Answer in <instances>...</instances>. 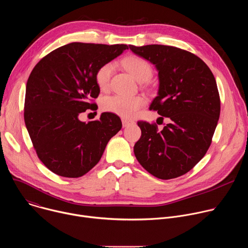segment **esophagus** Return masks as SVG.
<instances>
[{
  "instance_id": "1",
  "label": "esophagus",
  "mask_w": 248,
  "mask_h": 248,
  "mask_svg": "<svg viewBox=\"0 0 248 248\" xmlns=\"http://www.w3.org/2000/svg\"><path fill=\"white\" fill-rule=\"evenodd\" d=\"M122 123H123V126H124V127H126V126H128V125H130V124H133L132 121L126 120V119H123V120H122Z\"/></svg>"
}]
</instances>
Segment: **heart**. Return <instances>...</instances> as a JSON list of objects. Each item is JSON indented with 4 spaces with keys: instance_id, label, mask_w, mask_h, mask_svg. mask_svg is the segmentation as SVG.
<instances>
[{
    "instance_id": "heart-1",
    "label": "heart",
    "mask_w": 248,
    "mask_h": 248,
    "mask_svg": "<svg viewBox=\"0 0 248 248\" xmlns=\"http://www.w3.org/2000/svg\"><path fill=\"white\" fill-rule=\"evenodd\" d=\"M124 66L129 74L138 81H145L152 75L150 63L138 56H128L123 60ZM114 70V63L107 62L101 65L96 72L95 80L98 87L102 90L107 89ZM145 104V98L140 95L127 96L115 94L107 96L102 100V109L106 112L113 113L124 119L133 118L138 110Z\"/></svg>"
}]
</instances>
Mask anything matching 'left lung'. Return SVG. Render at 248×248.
I'll return each mask as SVG.
<instances>
[{
  "instance_id": "1",
  "label": "left lung",
  "mask_w": 248,
  "mask_h": 248,
  "mask_svg": "<svg viewBox=\"0 0 248 248\" xmlns=\"http://www.w3.org/2000/svg\"><path fill=\"white\" fill-rule=\"evenodd\" d=\"M158 70V96L150 110L169 118L162 130L156 124L138 122L141 137L134 155L148 172L161 180L189 171L211 145L221 110L215 78L194 54L165 45H128Z\"/></svg>"
}]
</instances>
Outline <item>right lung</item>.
I'll return each instance as SVG.
<instances>
[{"mask_svg": "<svg viewBox=\"0 0 248 248\" xmlns=\"http://www.w3.org/2000/svg\"><path fill=\"white\" fill-rule=\"evenodd\" d=\"M124 44L74 42L45 56L28 78L24 122L34 149L54 173L79 178L100 161L109 140L122 128L113 113L84 123L79 114L96 110L97 69L120 56Z\"/></svg>", "mask_w": 248, "mask_h": 248, "instance_id": "add662e5", "label": "right lung"}]
</instances>
